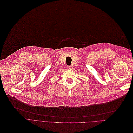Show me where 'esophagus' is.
I'll list each match as a JSON object with an SVG mask.
<instances>
[{
  "mask_svg": "<svg viewBox=\"0 0 133 133\" xmlns=\"http://www.w3.org/2000/svg\"><path fill=\"white\" fill-rule=\"evenodd\" d=\"M66 68H67V69H68V70H70V69H71V66L68 65V66H67Z\"/></svg>",
  "mask_w": 133,
  "mask_h": 133,
  "instance_id": "34e87169",
  "label": "esophagus"
}]
</instances>
